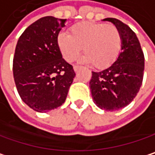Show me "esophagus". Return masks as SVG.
Returning a JSON list of instances; mask_svg holds the SVG:
<instances>
[{
    "label": "esophagus",
    "mask_w": 155,
    "mask_h": 155,
    "mask_svg": "<svg viewBox=\"0 0 155 155\" xmlns=\"http://www.w3.org/2000/svg\"><path fill=\"white\" fill-rule=\"evenodd\" d=\"M73 70H74V71L75 72H77L79 70H80V66H78V65H74L73 66Z\"/></svg>",
    "instance_id": "34e87169"
}]
</instances>
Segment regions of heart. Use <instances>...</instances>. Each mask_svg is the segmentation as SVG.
Wrapping results in <instances>:
<instances>
[{
  "label": "heart",
  "instance_id": "1",
  "mask_svg": "<svg viewBox=\"0 0 155 155\" xmlns=\"http://www.w3.org/2000/svg\"><path fill=\"white\" fill-rule=\"evenodd\" d=\"M57 44L65 61H73L84 47L85 54L82 61L94 63L96 68L103 69L112 65L118 58L123 38L120 30L114 25L81 21L70 28V34L60 32Z\"/></svg>",
  "mask_w": 155,
  "mask_h": 155
}]
</instances>
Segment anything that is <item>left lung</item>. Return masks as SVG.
I'll use <instances>...</instances> for the list:
<instances>
[{"label":"left lung","instance_id":"8db88e82","mask_svg":"<svg viewBox=\"0 0 155 155\" xmlns=\"http://www.w3.org/2000/svg\"><path fill=\"white\" fill-rule=\"evenodd\" d=\"M122 34V51L116 61L100 71H92L90 89L94 104L105 111L127 106L137 95L143 78L144 55L134 31L115 18H106Z\"/></svg>","mask_w":155,"mask_h":155}]
</instances>
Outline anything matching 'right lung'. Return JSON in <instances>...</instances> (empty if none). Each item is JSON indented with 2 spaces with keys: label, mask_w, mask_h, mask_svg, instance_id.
Segmentation results:
<instances>
[{
  "label": "right lung",
  "mask_w": 155,
  "mask_h": 155,
  "mask_svg": "<svg viewBox=\"0 0 155 155\" xmlns=\"http://www.w3.org/2000/svg\"><path fill=\"white\" fill-rule=\"evenodd\" d=\"M66 19L46 16L20 36L13 57V77L21 100L32 110L46 113L66 100L75 72L64 61L57 37Z\"/></svg>",
  "instance_id": "right-lung-1"
}]
</instances>
